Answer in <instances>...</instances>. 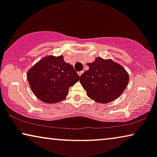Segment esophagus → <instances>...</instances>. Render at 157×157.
Here are the masks:
<instances>
[{
	"label": "esophagus",
	"instance_id": "1",
	"mask_svg": "<svg viewBox=\"0 0 157 157\" xmlns=\"http://www.w3.org/2000/svg\"><path fill=\"white\" fill-rule=\"evenodd\" d=\"M83 73V71H79V72H78V76H81V75H82Z\"/></svg>",
	"mask_w": 157,
	"mask_h": 157
}]
</instances>
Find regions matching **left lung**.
<instances>
[{
    "label": "left lung",
    "instance_id": "obj_1",
    "mask_svg": "<svg viewBox=\"0 0 157 157\" xmlns=\"http://www.w3.org/2000/svg\"><path fill=\"white\" fill-rule=\"evenodd\" d=\"M80 77V83L91 99L107 104L119 98L127 86L129 75L112 59L96 58Z\"/></svg>",
    "mask_w": 157,
    "mask_h": 157
}]
</instances>
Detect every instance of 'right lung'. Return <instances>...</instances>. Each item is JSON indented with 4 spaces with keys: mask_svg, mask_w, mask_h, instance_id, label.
I'll return each instance as SVG.
<instances>
[{
    "mask_svg": "<svg viewBox=\"0 0 157 157\" xmlns=\"http://www.w3.org/2000/svg\"><path fill=\"white\" fill-rule=\"evenodd\" d=\"M79 78L73 66L64 61L63 56L43 57L27 72L28 81L34 95L47 104L65 99L69 88Z\"/></svg>",
    "mask_w": 157,
    "mask_h": 157,
    "instance_id": "obj_1",
    "label": "right lung"
}]
</instances>
